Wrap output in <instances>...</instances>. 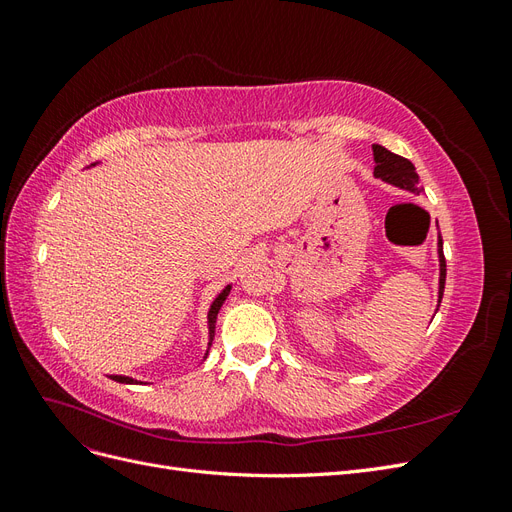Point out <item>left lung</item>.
<instances>
[{
	"label": "left lung",
	"mask_w": 512,
	"mask_h": 512,
	"mask_svg": "<svg viewBox=\"0 0 512 512\" xmlns=\"http://www.w3.org/2000/svg\"><path fill=\"white\" fill-rule=\"evenodd\" d=\"M374 160H376V177L389 181L399 188L410 190V192H421L418 188V175L416 168L410 160L397 156V153L389 151L382 145H374ZM444 282H446V260L442 252V237H440V303L444 294Z\"/></svg>",
	"instance_id": "1"
}]
</instances>
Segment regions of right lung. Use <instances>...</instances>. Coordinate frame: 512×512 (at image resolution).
<instances>
[{
  "label": "right lung",
  "mask_w": 512,
  "mask_h": 512,
  "mask_svg": "<svg viewBox=\"0 0 512 512\" xmlns=\"http://www.w3.org/2000/svg\"><path fill=\"white\" fill-rule=\"evenodd\" d=\"M228 292H230V286H226V288L220 292V297L213 301V305H211V309H209V346H211L213 337H215V320H218V312H220V307L224 305V301H226V297H228ZM111 378H113L115 382H126V384L136 382V380L126 378V376H111Z\"/></svg>",
  "instance_id": "obj_1"
}]
</instances>
